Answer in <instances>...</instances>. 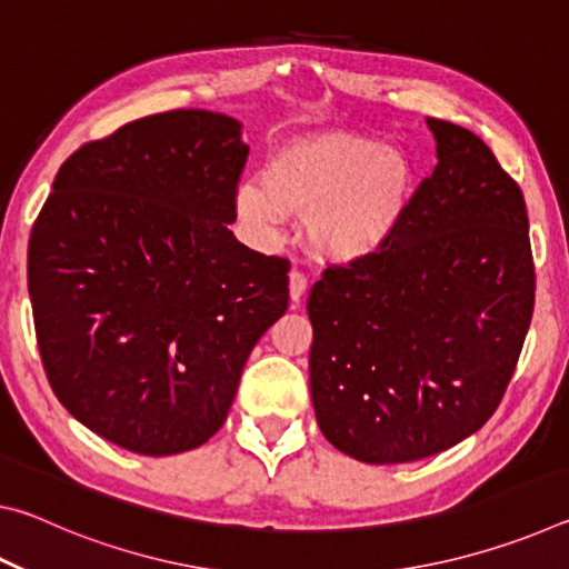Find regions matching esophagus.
Listing matches in <instances>:
<instances>
[{"instance_id": "esophagus-1", "label": "esophagus", "mask_w": 569, "mask_h": 569, "mask_svg": "<svg viewBox=\"0 0 569 569\" xmlns=\"http://www.w3.org/2000/svg\"><path fill=\"white\" fill-rule=\"evenodd\" d=\"M306 291H308V281H306V276L301 273V271H293L288 273V296H291V303H293V308L303 301V296H306Z\"/></svg>"}]
</instances>
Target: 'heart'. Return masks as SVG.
Returning <instances> with one entry per match:
<instances>
[{
    "instance_id": "1",
    "label": "heart",
    "mask_w": 569,
    "mask_h": 569,
    "mask_svg": "<svg viewBox=\"0 0 569 569\" xmlns=\"http://www.w3.org/2000/svg\"><path fill=\"white\" fill-rule=\"evenodd\" d=\"M256 182L236 188L238 216L253 228L306 220L311 253L331 266L381 256L411 213L417 168L399 148L346 130L298 134L273 150Z\"/></svg>"
}]
</instances>
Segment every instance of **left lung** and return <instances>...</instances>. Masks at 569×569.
Wrapping results in <instances>:
<instances>
[{
	"label": "left lung",
	"instance_id": "8db88e82",
	"mask_svg": "<svg viewBox=\"0 0 569 569\" xmlns=\"http://www.w3.org/2000/svg\"><path fill=\"white\" fill-rule=\"evenodd\" d=\"M427 128L437 166L397 240L329 268L306 306L316 421L366 465L439 455L485 427L532 321L522 190L475 132Z\"/></svg>",
	"mask_w": 569,
	"mask_h": 569
}]
</instances>
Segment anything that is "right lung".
I'll use <instances>...</instances> for the list:
<instances>
[{
  "mask_svg": "<svg viewBox=\"0 0 569 569\" xmlns=\"http://www.w3.org/2000/svg\"><path fill=\"white\" fill-rule=\"evenodd\" d=\"M246 158L236 118L150 114L67 158L32 228L47 379L77 421L134 455L206 445L288 308V263L228 230Z\"/></svg>",
  "mask_w": 569,
  "mask_h": 569,
  "instance_id": "right-lung-1",
  "label": "right lung"
}]
</instances>
